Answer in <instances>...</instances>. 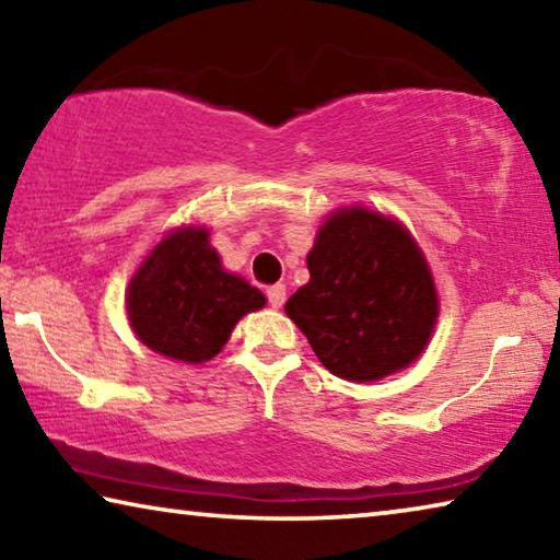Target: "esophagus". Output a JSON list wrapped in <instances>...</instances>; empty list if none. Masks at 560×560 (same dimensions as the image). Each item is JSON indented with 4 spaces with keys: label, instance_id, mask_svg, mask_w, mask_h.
<instances>
[{
    "label": "esophagus",
    "instance_id": "obj_1",
    "mask_svg": "<svg viewBox=\"0 0 560 560\" xmlns=\"http://www.w3.org/2000/svg\"><path fill=\"white\" fill-rule=\"evenodd\" d=\"M267 299H269V306L271 308H281L283 301H287V287H283V283H277V287H269L267 289Z\"/></svg>",
    "mask_w": 560,
    "mask_h": 560
}]
</instances>
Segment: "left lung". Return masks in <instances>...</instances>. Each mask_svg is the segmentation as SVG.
Instances as JSON below:
<instances>
[{
    "mask_svg": "<svg viewBox=\"0 0 560 560\" xmlns=\"http://www.w3.org/2000/svg\"><path fill=\"white\" fill-rule=\"evenodd\" d=\"M287 314L330 373L381 381L422 353L438 320L428 264L402 224L363 207L320 226Z\"/></svg>",
    "mask_w": 560,
    "mask_h": 560,
    "instance_id": "left-lung-1",
    "label": "left lung"
}]
</instances>
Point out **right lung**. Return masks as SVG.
Masks as SVG:
<instances>
[{
    "instance_id": "obj_1",
    "label": "right lung",
    "mask_w": 560,
    "mask_h": 560,
    "mask_svg": "<svg viewBox=\"0 0 560 560\" xmlns=\"http://www.w3.org/2000/svg\"><path fill=\"white\" fill-rule=\"evenodd\" d=\"M267 299L222 271L207 230H177L160 242L128 287V316L155 353L202 363L220 353L236 320Z\"/></svg>"
}]
</instances>
